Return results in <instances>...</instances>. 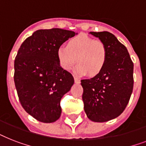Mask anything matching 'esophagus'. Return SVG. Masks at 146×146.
Segmentation results:
<instances>
[{"mask_svg":"<svg viewBox=\"0 0 146 146\" xmlns=\"http://www.w3.org/2000/svg\"><path fill=\"white\" fill-rule=\"evenodd\" d=\"M74 81H75L76 83H80V80L77 77H74Z\"/></svg>","mask_w":146,"mask_h":146,"instance_id":"1","label":"esophagus"}]
</instances>
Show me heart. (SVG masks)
Returning a JSON list of instances; mask_svg holds the SVG:
<instances>
[{"mask_svg":"<svg viewBox=\"0 0 146 146\" xmlns=\"http://www.w3.org/2000/svg\"><path fill=\"white\" fill-rule=\"evenodd\" d=\"M59 64L65 70L75 69L77 75L96 76L104 69L108 58L105 44L86 34H80L69 40L67 46L61 45L57 50Z\"/></svg>","mask_w":146,"mask_h":146,"instance_id":"obj_1","label":"heart"}]
</instances>
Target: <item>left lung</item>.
Returning a JSON list of instances; mask_svg holds the SVG:
<instances>
[{
    "label": "left lung",
    "mask_w": 146,
    "mask_h": 146,
    "mask_svg": "<svg viewBox=\"0 0 146 146\" xmlns=\"http://www.w3.org/2000/svg\"><path fill=\"white\" fill-rule=\"evenodd\" d=\"M107 48L104 69L93 78L81 80L84 110L89 120L106 122L124 111L133 89V63L127 48L108 32H90Z\"/></svg>",
    "instance_id": "obj_1"
}]
</instances>
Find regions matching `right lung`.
<instances>
[{"label":"right lung","instance_id":"right-lung-1","mask_svg":"<svg viewBox=\"0 0 146 146\" xmlns=\"http://www.w3.org/2000/svg\"><path fill=\"white\" fill-rule=\"evenodd\" d=\"M76 34L54 28L39 29L26 38L14 60V82L24 110L42 123H53L61 114L60 100L74 83L62 68L57 48Z\"/></svg>","mask_w":146,"mask_h":146}]
</instances>
